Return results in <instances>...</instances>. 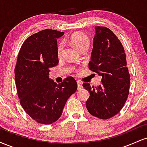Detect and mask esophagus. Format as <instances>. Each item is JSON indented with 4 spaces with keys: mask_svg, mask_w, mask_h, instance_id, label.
I'll use <instances>...</instances> for the list:
<instances>
[{
    "mask_svg": "<svg viewBox=\"0 0 147 147\" xmlns=\"http://www.w3.org/2000/svg\"><path fill=\"white\" fill-rule=\"evenodd\" d=\"M82 84L80 82H77V88H78V90H81V89H82Z\"/></svg>",
    "mask_w": 147,
    "mask_h": 147,
    "instance_id": "34e87169",
    "label": "esophagus"
}]
</instances>
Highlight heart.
<instances>
[{"mask_svg": "<svg viewBox=\"0 0 147 147\" xmlns=\"http://www.w3.org/2000/svg\"><path fill=\"white\" fill-rule=\"evenodd\" d=\"M70 41L73 45H75L79 50H83L84 48H88L89 46V38L86 34L83 32L73 33L70 37ZM63 50V43H59L57 45V53L59 55H61Z\"/></svg>", "mask_w": 147, "mask_h": 147, "instance_id": "b5f03b06", "label": "heart"}]
</instances>
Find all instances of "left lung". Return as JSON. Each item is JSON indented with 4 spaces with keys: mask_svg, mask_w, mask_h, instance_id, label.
Instances as JSON below:
<instances>
[{
    "mask_svg": "<svg viewBox=\"0 0 147 147\" xmlns=\"http://www.w3.org/2000/svg\"><path fill=\"white\" fill-rule=\"evenodd\" d=\"M89 69L102 76L97 87L84 83L90 92L86 106L89 113L102 119L113 117L125 104L129 93L130 75L124 47L106 27L96 26Z\"/></svg>",
    "mask_w": 147,
    "mask_h": 147,
    "instance_id": "obj_1",
    "label": "left lung"
}]
</instances>
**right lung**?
<instances>
[{
	"label": "right lung",
	"instance_id": "right-lung-1",
	"mask_svg": "<svg viewBox=\"0 0 147 147\" xmlns=\"http://www.w3.org/2000/svg\"><path fill=\"white\" fill-rule=\"evenodd\" d=\"M63 34L57 30H41L25 40L18 55L14 74L18 98L26 113L39 124L58 120L77 89L72 77L59 84L49 78V68L59 63L57 38Z\"/></svg>",
	"mask_w": 147,
	"mask_h": 147
}]
</instances>
